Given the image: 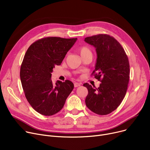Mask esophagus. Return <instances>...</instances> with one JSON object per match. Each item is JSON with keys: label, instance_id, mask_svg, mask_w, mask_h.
I'll use <instances>...</instances> for the list:
<instances>
[{"label": "esophagus", "instance_id": "esophagus-1", "mask_svg": "<svg viewBox=\"0 0 150 150\" xmlns=\"http://www.w3.org/2000/svg\"><path fill=\"white\" fill-rule=\"evenodd\" d=\"M81 86V84H80V83H74V86H75V88L78 87V86Z\"/></svg>", "mask_w": 150, "mask_h": 150}]
</instances>
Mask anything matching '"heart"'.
Segmentation results:
<instances>
[{"mask_svg":"<svg viewBox=\"0 0 150 150\" xmlns=\"http://www.w3.org/2000/svg\"><path fill=\"white\" fill-rule=\"evenodd\" d=\"M79 52L80 53L81 56H83V55H84V54L87 53L88 52H89L91 51H90V49L88 48V47L81 46L79 48Z\"/></svg>","mask_w":150,"mask_h":150,"instance_id":"heart-1","label":"heart"}]
</instances>
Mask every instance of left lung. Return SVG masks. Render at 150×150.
<instances>
[{"instance_id":"1","label":"left lung","mask_w":150,"mask_h":150,"mask_svg":"<svg viewBox=\"0 0 150 150\" xmlns=\"http://www.w3.org/2000/svg\"><path fill=\"white\" fill-rule=\"evenodd\" d=\"M84 41L96 49L97 59L92 75L101 82L98 88L87 83L83 84L88 90L85 103L93 112L107 115L120 105L127 93L130 72L128 58L121 44L109 35L87 37Z\"/></svg>"}]
</instances>
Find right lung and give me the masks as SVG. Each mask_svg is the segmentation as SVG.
Instances as JSON below:
<instances>
[{
	"mask_svg": "<svg viewBox=\"0 0 150 150\" xmlns=\"http://www.w3.org/2000/svg\"><path fill=\"white\" fill-rule=\"evenodd\" d=\"M77 38L46 37L33 42L22 61L20 77L25 97L36 112L50 116L58 112L74 88L69 80H51L54 66H59Z\"/></svg>",
	"mask_w": 150,
	"mask_h": 150,
	"instance_id": "1",
	"label": "right lung"
}]
</instances>
